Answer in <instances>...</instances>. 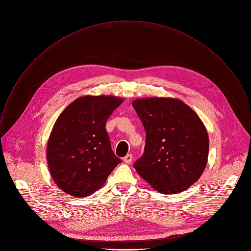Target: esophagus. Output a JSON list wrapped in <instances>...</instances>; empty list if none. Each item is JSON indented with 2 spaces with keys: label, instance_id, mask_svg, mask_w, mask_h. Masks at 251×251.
<instances>
[{
  "label": "esophagus",
  "instance_id": "esophagus-1",
  "mask_svg": "<svg viewBox=\"0 0 251 251\" xmlns=\"http://www.w3.org/2000/svg\"><path fill=\"white\" fill-rule=\"evenodd\" d=\"M124 162L125 163H130L132 161V155L131 154H126L125 157H124Z\"/></svg>",
  "mask_w": 251,
  "mask_h": 251
}]
</instances>
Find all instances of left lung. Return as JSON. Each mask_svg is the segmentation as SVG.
Listing matches in <instances>:
<instances>
[{"label": "left lung", "instance_id": "8db88e82", "mask_svg": "<svg viewBox=\"0 0 251 251\" xmlns=\"http://www.w3.org/2000/svg\"><path fill=\"white\" fill-rule=\"evenodd\" d=\"M132 107L146 132L143 155L133 167L154 190L183 192L202 176L209 155V135L199 116L175 98L136 99Z\"/></svg>", "mask_w": 251, "mask_h": 251}]
</instances>
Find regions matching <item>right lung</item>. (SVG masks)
<instances>
[{"label": "right lung", "mask_w": 251, "mask_h": 251, "mask_svg": "<svg viewBox=\"0 0 251 251\" xmlns=\"http://www.w3.org/2000/svg\"><path fill=\"white\" fill-rule=\"evenodd\" d=\"M123 102L116 96H83L56 120L46 159L50 175L63 192L75 198L92 195L121 162L112 150L106 123Z\"/></svg>", "instance_id": "obj_1"}]
</instances>
